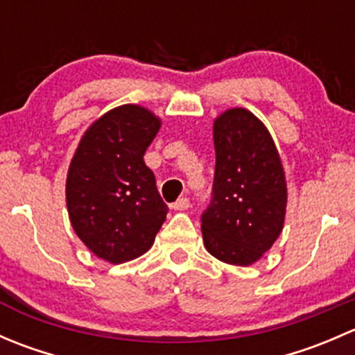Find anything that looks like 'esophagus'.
<instances>
[{"instance_id": "esophagus-1", "label": "esophagus", "mask_w": 355, "mask_h": 355, "mask_svg": "<svg viewBox=\"0 0 355 355\" xmlns=\"http://www.w3.org/2000/svg\"><path fill=\"white\" fill-rule=\"evenodd\" d=\"M189 207H191V200H189L187 198H182V199H178L177 202L171 204V209H175V211H185V209H189Z\"/></svg>"}]
</instances>
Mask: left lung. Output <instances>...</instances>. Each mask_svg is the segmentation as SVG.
Instances as JSON below:
<instances>
[{
  "label": "left lung",
  "instance_id": "8db88e82",
  "mask_svg": "<svg viewBox=\"0 0 355 355\" xmlns=\"http://www.w3.org/2000/svg\"><path fill=\"white\" fill-rule=\"evenodd\" d=\"M213 199L202 214L204 247L235 266L263 257L284 230L287 180L266 125L245 108L214 118Z\"/></svg>",
  "mask_w": 355,
  "mask_h": 355
}]
</instances>
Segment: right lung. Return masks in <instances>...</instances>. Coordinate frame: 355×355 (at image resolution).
Masks as SVG:
<instances>
[{
  "label": "right lung",
  "instance_id": "obj_1",
  "mask_svg": "<svg viewBox=\"0 0 355 355\" xmlns=\"http://www.w3.org/2000/svg\"><path fill=\"white\" fill-rule=\"evenodd\" d=\"M161 118L139 105H121L92 121L67 173V209L77 237L99 259L121 264L148 252L168 206L146 166V149Z\"/></svg>",
  "mask_w": 355,
  "mask_h": 355
}]
</instances>
